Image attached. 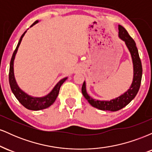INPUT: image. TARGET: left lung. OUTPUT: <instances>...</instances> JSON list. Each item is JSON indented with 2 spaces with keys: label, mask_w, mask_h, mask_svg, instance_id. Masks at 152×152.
<instances>
[{
  "label": "left lung",
  "mask_w": 152,
  "mask_h": 152,
  "mask_svg": "<svg viewBox=\"0 0 152 152\" xmlns=\"http://www.w3.org/2000/svg\"><path fill=\"white\" fill-rule=\"evenodd\" d=\"M118 38L121 39L126 44L129 51L132 57V64H133V80L128 90L116 98L111 99L110 101H101L93 99L91 97L86 91V82H83L82 86V94L88 102L94 107L104 111H116L125 107L132 102L136 96L139 88H140L141 81L142 76V66L140 58L139 56V52L136 46L135 41L128 34L126 29L118 25Z\"/></svg>",
  "instance_id": "1"
}]
</instances>
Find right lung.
<instances>
[{
    "label": "right lung",
    "instance_id": "add662e5",
    "mask_svg": "<svg viewBox=\"0 0 152 152\" xmlns=\"http://www.w3.org/2000/svg\"><path fill=\"white\" fill-rule=\"evenodd\" d=\"M39 22V20H36L31 27L36 25V23ZM27 31L23 34V35L19 40L18 45H17L16 48L13 52V56H12L11 61L10 63V70H9V83L10 88H11L12 92L14 94L15 98L18 100V102L22 104L24 107L29 110H32V111H39V110L45 109L48 108L52 104L55 102L56 99L58 96L59 90H60L61 86L63 83L67 80L68 77L62 78L60 80L58 83H56L53 88L48 93L47 95L43 96L37 97V96H33L29 95L27 93H26L24 91H23L20 87L18 86V83H17L16 80H15V75H14V60L15 58V55H16L17 51H18V47L20 46V43H21L22 38H23L24 35Z\"/></svg>",
    "mask_w": 152,
    "mask_h": 152
}]
</instances>
